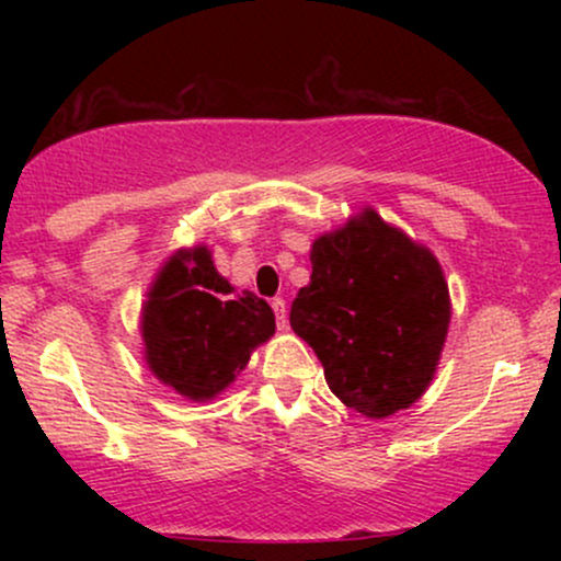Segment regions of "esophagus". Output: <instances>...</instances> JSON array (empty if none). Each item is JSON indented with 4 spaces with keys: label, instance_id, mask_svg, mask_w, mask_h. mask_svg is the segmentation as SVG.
Wrapping results in <instances>:
<instances>
[{
    "label": "esophagus",
    "instance_id": "obj_1",
    "mask_svg": "<svg viewBox=\"0 0 561 561\" xmlns=\"http://www.w3.org/2000/svg\"><path fill=\"white\" fill-rule=\"evenodd\" d=\"M272 308H274V317H276V327H279V330H287V306H285V300L274 298Z\"/></svg>",
    "mask_w": 561,
    "mask_h": 561
}]
</instances>
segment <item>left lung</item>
Instances as JSON below:
<instances>
[{
	"label": "left lung",
	"instance_id": "obj_1",
	"mask_svg": "<svg viewBox=\"0 0 561 561\" xmlns=\"http://www.w3.org/2000/svg\"><path fill=\"white\" fill-rule=\"evenodd\" d=\"M311 266L289 324L313 347L334 396L369 420L420 401L450 324L433 250L362 208L313 240Z\"/></svg>",
	"mask_w": 561,
	"mask_h": 561
}]
</instances>
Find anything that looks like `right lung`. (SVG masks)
Wrapping results in <instances>:
<instances>
[{
  "mask_svg": "<svg viewBox=\"0 0 561 561\" xmlns=\"http://www.w3.org/2000/svg\"><path fill=\"white\" fill-rule=\"evenodd\" d=\"M147 369L186 401H214L234 382L259 345L272 340L266 300L216 272L208 244L179 248L163 261L141 302Z\"/></svg>",
  "mask_w": 561,
  "mask_h": 561,
  "instance_id": "1",
  "label": "right lung"
}]
</instances>
